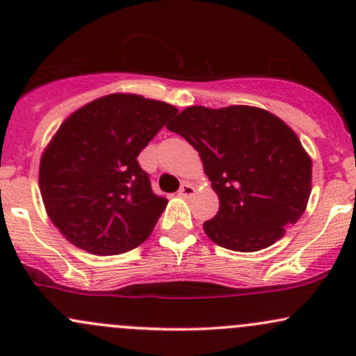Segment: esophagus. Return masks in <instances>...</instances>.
I'll return each mask as SVG.
<instances>
[{"label": "esophagus", "instance_id": "34e87169", "mask_svg": "<svg viewBox=\"0 0 356 356\" xmlns=\"http://www.w3.org/2000/svg\"><path fill=\"white\" fill-rule=\"evenodd\" d=\"M193 192H195V188H193L192 185H190V183H181V186H179V190H178V195H181V197H185V199H188V197H192L193 195Z\"/></svg>", "mask_w": 356, "mask_h": 356}]
</instances>
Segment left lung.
<instances>
[{"label": "left lung", "instance_id": "obj_1", "mask_svg": "<svg viewBox=\"0 0 356 356\" xmlns=\"http://www.w3.org/2000/svg\"><path fill=\"white\" fill-rule=\"evenodd\" d=\"M166 128L200 154L219 197L218 214L204 222V232L219 247L262 250L302 218L312 161L277 116L250 106H192Z\"/></svg>", "mask_w": 356, "mask_h": 356}]
</instances>
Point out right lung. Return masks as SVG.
<instances>
[{
	"label": "right lung",
	"instance_id": "right-lung-1",
	"mask_svg": "<svg viewBox=\"0 0 356 356\" xmlns=\"http://www.w3.org/2000/svg\"><path fill=\"white\" fill-rule=\"evenodd\" d=\"M178 109L135 94H111L80 108L41 157L39 185L60 233L82 250L116 255L149 238L168 199L152 192L142 149Z\"/></svg>",
	"mask_w": 356,
	"mask_h": 356
}]
</instances>
